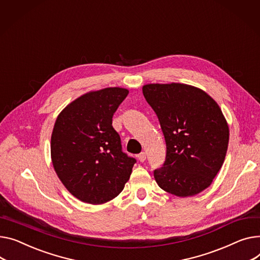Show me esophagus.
<instances>
[{
    "label": "esophagus",
    "instance_id": "34e87169",
    "mask_svg": "<svg viewBox=\"0 0 260 260\" xmlns=\"http://www.w3.org/2000/svg\"><path fill=\"white\" fill-rule=\"evenodd\" d=\"M138 159H139L140 162H144L146 160V153L145 152H141L139 155H138Z\"/></svg>",
    "mask_w": 260,
    "mask_h": 260
}]
</instances>
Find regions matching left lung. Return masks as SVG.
Masks as SVG:
<instances>
[{
  "label": "left lung",
  "instance_id": "8db88e82",
  "mask_svg": "<svg viewBox=\"0 0 260 260\" xmlns=\"http://www.w3.org/2000/svg\"><path fill=\"white\" fill-rule=\"evenodd\" d=\"M143 95L157 114L166 142L163 166L153 171L164 191L192 197L208 188L229 143V126L216 101L184 83H149Z\"/></svg>",
  "mask_w": 260,
  "mask_h": 260
}]
</instances>
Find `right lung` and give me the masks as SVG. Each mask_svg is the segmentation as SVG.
<instances>
[{"label": "right lung", "mask_w": 260, "mask_h": 260, "mask_svg": "<svg viewBox=\"0 0 260 260\" xmlns=\"http://www.w3.org/2000/svg\"><path fill=\"white\" fill-rule=\"evenodd\" d=\"M127 94L123 88L92 91L57 116L51 136L52 164L69 192L83 203H107L129 180L136 160L122 151L112 125Z\"/></svg>", "instance_id": "add662e5"}]
</instances>
